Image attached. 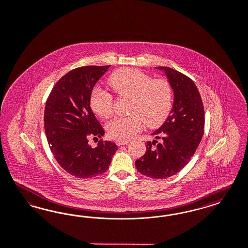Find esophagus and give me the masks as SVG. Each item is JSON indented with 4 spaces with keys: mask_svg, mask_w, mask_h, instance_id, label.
<instances>
[{
    "mask_svg": "<svg viewBox=\"0 0 248 248\" xmlns=\"http://www.w3.org/2000/svg\"><path fill=\"white\" fill-rule=\"evenodd\" d=\"M128 143V140H117L116 141V145H119V146L120 145H127Z\"/></svg>",
    "mask_w": 248,
    "mask_h": 248,
    "instance_id": "esophagus-1",
    "label": "esophagus"
}]
</instances>
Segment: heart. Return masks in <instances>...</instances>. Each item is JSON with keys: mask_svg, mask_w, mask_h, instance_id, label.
Returning a JSON list of instances; mask_svg holds the SVG:
<instances>
[{"mask_svg": "<svg viewBox=\"0 0 248 248\" xmlns=\"http://www.w3.org/2000/svg\"><path fill=\"white\" fill-rule=\"evenodd\" d=\"M111 89L122 97H129L128 116H118L107 124L110 137L127 140L142 129L160 125L170 114L173 92L168 79L152 78L137 68H122L111 74ZM90 105L101 118L107 119L113 112V97L109 92L95 87L90 95Z\"/></svg>", "mask_w": 248, "mask_h": 248, "instance_id": "obj_1", "label": "heart"}]
</instances>
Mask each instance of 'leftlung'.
<instances>
[{
  "label": "left lung",
  "instance_id": "obj_1",
  "mask_svg": "<svg viewBox=\"0 0 248 248\" xmlns=\"http://www.w3.org/2000/svg\"><path fill=\"white\" fill-rule=\"evenodd\" d=\"M164 70L174 91L170 115L152 134L145 154L136 161L137 170L151 179H166L177 174L190 160L204 133V108L192 79L169 67Z\"/></svg>",
  "mask_w": 248,
  "mask_h": 248
}]
</instances>
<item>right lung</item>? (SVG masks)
<instances>
[{
    "instance_id": "1",
    "label": "right lung",
    "mask_w": 248,
    "mask_h": 248,
    "mask_svg": "<svg viewBox=\"0 0 248 248\" xmlns=\"http://www.w3.org/2000/svg\"><path fill=\"white\" fill-rule=\"evenodd\" d=\"M110 66H85L70 70L48 95L44 124L47 143L60 167L78 179H91L109 169L118 149L113 142L100 139L93 148L90 137H102L104 130L90 106L96 82Z\"/></svg>"
}]
</instances>
